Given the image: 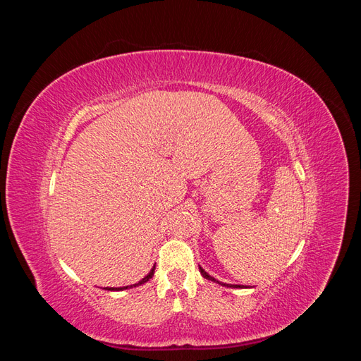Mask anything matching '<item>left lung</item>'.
<instances>
[{
	"instance_id": "obj_1",
	"label": "left lung",
	"mask_w": 361,
	"mask_h": 361,
	"mask_svg": "<svg viewBox=\"0 0 361 361\" xmlns=\"http://www.w3.org/2000/svg\"><path fill=\"white\" fill-rule=\"evenodd\" d=\"M199 269H200V274H202L206 280H211V281L216 283V285H221V286H226V288H232V289H244V288H248V286H244V285H226V283H223V281H218L216 279H214L212 276L207 274V272H206L200 265H199Z\"/></svg>"
}]
</instances>
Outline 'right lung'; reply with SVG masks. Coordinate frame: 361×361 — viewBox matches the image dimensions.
<instances>
[{
  "label": "right lung",
  "instance_id": "add662e5",
  "mask_svg": "<svg viewBox=\"0 0 361 361\" xmlns=\"http://www.w3.org/2000/svg\"><path fill=\"white\" fill-rule=\"evenodd\" d=\"M154 272H155V265H154V268H152V269L149 271V274H147L145 279H141L138 283H135V285H129V286H123V288H104V289H105V290H125V289L141 286V285H145V283H147L152 277H154Z\"/></svg>",
  "mask_w": 361,
  "mask_h": 361
}]
</instances>
